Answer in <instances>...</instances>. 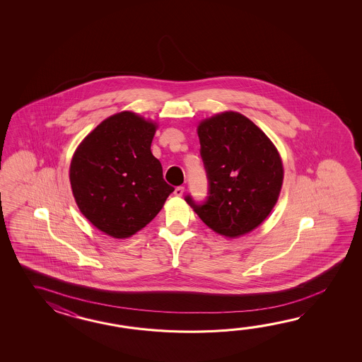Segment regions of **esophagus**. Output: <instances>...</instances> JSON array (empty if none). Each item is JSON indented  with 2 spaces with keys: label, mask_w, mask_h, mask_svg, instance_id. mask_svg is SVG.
Here are the masks:
<instances>
[{
  "label": "esophagus",
  "mask_w": 362,
  "mask_h": 362,
  "mask_svg": "<svg viewBox=\"0 0 362 362\" xmlns=\"http://www.w3.org/2000/svg\"><path fill=\"white\" fill-rule=\"evenodd\" d=\"M184 186H177V187L175 189V195H176V197H182V194H184Z\"/></svg>",
  "instance_id": "34e87169"
}]
</instances>
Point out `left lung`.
Masks as SVG:
<instances>
[{
  "label": "left lung",
  "mask_w": 362,
  "mask_h": 362,
  "mask_svg": "<svg viewBox=\"0 0 362 362\" xmlns=\"http://www.w3.org/2000/svg\"><path fill=\"white\" fill-rule=\"evenodd\" d=\"M207 173L204 202L185 200L203 223L225 237H239L267 218L277 203L284 167L277 148L246 116L223 112L198 127Z\"/></svg>",
  "instance_id": "left-lung-1"
}]
</instances>
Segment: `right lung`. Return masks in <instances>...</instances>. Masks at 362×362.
I'll use <instances>...</instances> for the list:
<instances>
[{"mask_svg":"<svg viewBox=\"0 0 362 362\" xmlns=\"http://www.w3.org/2000/svg\"><path fill=\"white\" fill-rule=\"evenodd\" d=\"M154 124L129 111L106 119L77 147L69 181L81 214L114 238H128L159 214L173 186L150 147Z\"/></svg>","mask_w":362,"mask_h":362,"instance_id":"obj_1","label":"right lung"}]
</instances>
